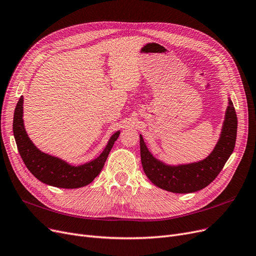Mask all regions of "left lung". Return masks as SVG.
I'll list each match as a JSON object with an SVG mask.
<instances>
[{
    "label": "left lung",
    "instance_id": "8db88e82",
    "mask_svg": "<svg viewBox=\"0 0 256 256\" xmlns=\"http://www.w3.org/2000/svg\"><path fill=\"white\" fill-rule=\"evenodd\" d=\"M238 116L232 100L226 111L220 140L211 154L198 162L188 165L167 166L149 152L140 136L142 166L147 178L158 188L173 193H191L207 187L216 180L230 158L235 147Z\"/></svg>",
    "mask_w": 256,
    "mask_h": 256
}]
</instances>
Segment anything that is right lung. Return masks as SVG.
<instances>
[{"label": "right lung", "instance_id": "obj_1", "mask_svg": "<svg viewBox=\"0 0 256 256\" xmlns=\"http://www.w3.org/2000/svg\"><path fill=\"white\" fill-rule=\"evenodd\" d=\"M12 126L18 150L28 170L42 182L65 189L80 188L92 182L103 169L109 152L120 136V131L116 132L100 156L92 162L80 166H71L58 158L45 154L30 140L23 122V96L20 98L16 104Z\"/></svg>", "mask_w": 256, "mask_h": 256}]
</instances>
